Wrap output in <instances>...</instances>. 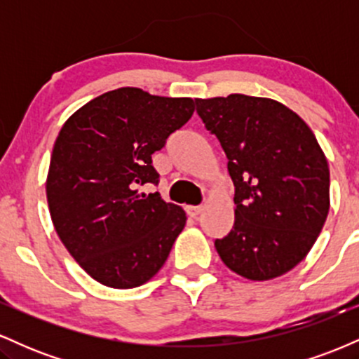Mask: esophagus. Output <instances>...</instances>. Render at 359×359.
Instances as JSON below:
<instances>
[{"instance_id":"obj_1","label":"esophagus","mask_w":359,"mask_h":359,"mask_svg":"<svg viewBox=\"0 0 359 359\" xmlns=\"http://www.w3.org/2000/svg\"><path fill=\"white\" fill-rule=\"evenodd\" d=\"M203 205H187V214L191 217H197L201 212H203Z\"/></svg>"}]
</instances>
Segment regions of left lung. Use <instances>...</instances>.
<instances>
[{
  "instance_id": "1",
  "label": "left lung",
  "mask_w": 359,
  "mask_h": 359,
  "mask_svg": "<svg viewBox=\"0 0 359 359\" xmlns=\"http://www.w3.org/2000/svg\"><path fill=\"white\" fill-rule=\"evenodd\" d=\"M219 140L234 184V224L214 241L224 265L270 280L299 265L329 212V167L299 114L269 97L229 94L196 100Z\"/></svg>"
}]
</instances>
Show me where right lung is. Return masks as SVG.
Listing matches in <instances>:
<instances>
[{
    "label": "right lung",
    "instance_id": "right-lung-1",
    "mask_svg": "<svg viewBox=\"0 0 359 359\" xmlns=\"http://www.w3.org/2000/svg\"><path fill=\"white\" fill-rule=\"evenodd\" d=\"M192 113L191 97L119 88L62 126L47 177L48 209L65 248L102 285H143L184 229L182 208L138 191L158 184L151 155Z\"/></svg>",
    "mask_w": 359,
    "mask_h": 359
}]
</instances>
